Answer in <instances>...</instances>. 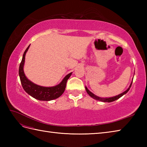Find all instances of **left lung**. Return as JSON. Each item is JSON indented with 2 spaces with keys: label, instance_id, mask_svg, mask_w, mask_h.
Returning <instances> with one entry per match:
<instances>
[{
  "label": "left lung",
  "instance_id": "1",
  "mask_svg": "<svg viewBox=\"0 0 147 147\" xmlns=\"http://www.w3.org/2000/svg\"><path fill=\"white\" fill-rule=\"evenodd\" d=\"M134 74H135V73H134ZM133 77H134V76H133ZM133 80H132L131 83V84H130L129 88H127V89L126 90V91H124V92L121 93H120V94H119V95H116V96H112V97H105V98H104V97H100V96H96V95L93 94V93L92 92H90V90H89L88 88H87V87H86V86H85V89H86V91L87 93H88V94L90 96H91V97H92L93 98H94V99L96 100H98V101H100V102H114V101H115V100H117V99H119V98H121L122 96H123L124 95H125L126 93H127V92H128L129 90V89H130V88H131V86L132 83H133Z\"/></svg>",
  "mask_w": 147,
  "mask_h": 147
}]
</instances>
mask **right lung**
<instances>
[{"label": "right lung", "instance_id": "right-lung-1", "mask_svg": "<svg viewBox=\"0 0 147 147\" xmlns=\"http://www.w3.org/2000/svg\"><path fill=\"white\" fill-rule=\"evenodd\" d=\"M30 45L24 51L22 61L19 68V76L20 78L22 86L28 94L34 98L42 101H50L59 98L64 93L67 80L69 78L73 73H70L65 76L60 83L54 86H42L33 83L28 79L24 72V65L25 61V55L28 51Z\"/></svg>", "mask_w": 147, "mask_h": 147}]
</instances>
